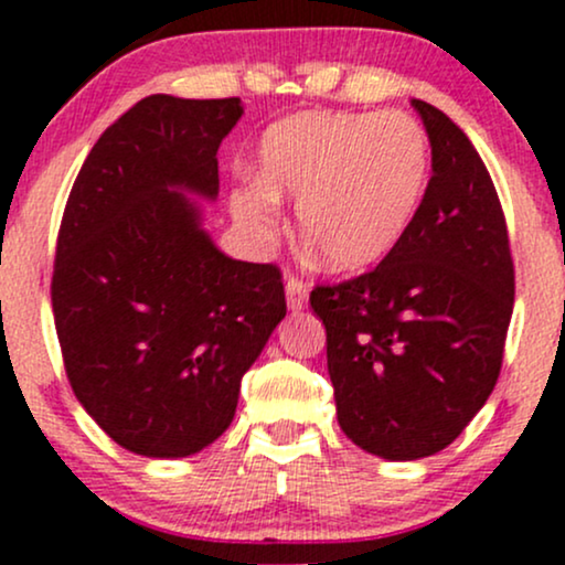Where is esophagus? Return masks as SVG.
<instances>
[{"label": "esophagus", "instance_id": "esophagus-1", "mask_svg": "<svg viewBox=\"0 0 565 565\" xmlns=\"http://www.w3.org/2000/svg\"><path fill=\"white\" fill-rule=\"evenodd\" d=\"M287 305L291 310H302L305 305H308V284H305L302 278H287Z\"/></svg>", "mask_w": 565, "mask_h": 565}]
</instances>
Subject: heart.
Returning <instances> with one entry per match:
<instances>
[{
  "label": "heart",
  "mask_w": 565,
  "mask_h": 565,
  "mask_svg": "<svg viewBox=\"0 0 565 565\" xmlns=\"http://www.w3.org/2000/svg\"><path fill=\"white\" fill-rule=\"evenodd\" d=\"M430 140L414 116L308 111L276 121L260 142V180L231 196L233 215L270 231L278 196L297 199V225L316 263L361 270L391 255L423 204Z\"/></svg>",
  "instance_id": "heart-1"
}]
</instances>
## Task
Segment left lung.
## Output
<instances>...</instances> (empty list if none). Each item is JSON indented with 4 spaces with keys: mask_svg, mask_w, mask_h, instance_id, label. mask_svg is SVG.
<instances>
[{
    "mask_svg": "<svg viewBox=\"0 0 565 565\" xmlns=\"http://www.w3.org/2000/svg\"><path fill=\"white\" fill-rule=\"evenodd\" d=\"M433 178L406 236L377 268L319 284L337 419L393 462L430 457L481 412L502 369L515 300L508 223L491 174L444 111L412 100Z\"/></svg>",
    "mask_w": 565,
    "mask_h": 565,
    "instance_id": "left-lung-1",
    "label": "left lung"
}]
</instances>
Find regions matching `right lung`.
Here are the masks:
<instances>
[{"mask_svg":"<svg viewBox=\"0 0 565 565\" xmlns=\"http://www.w3.org/2000/svg\"><path fill=\"white\" fill-rule=\"evenodd\" d=\"M242 114L238 97H142L84 159L57 231L50 291L68 382L142 457L223 436L287 316L281 270L223 255L185 199L217 196V148Z\"/></svg>","mask_w":565,"mask_h":565,"instance_id":"1","label":"right lung"}]
</instances>
